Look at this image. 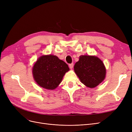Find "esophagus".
Masks as SVG:
<instances>
[{"instance_id":"34e87169","label":"esophagus","mask_w":132,"mask_h":132,"mask_svg":"<svg viewBox=\"0 0 132 132\" xmlns=\"http://www.w3.org/2000/svg\"><path fill=\"white\" fill-rule=\"evenodd\" d=\"M69 67H70L71 69H72L73 67V64H70L69 65Z\"/></svg>"}]
</instances>
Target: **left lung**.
I'll return each instance as SVG.
<instances>
[{
  "label": "left lung",
  "mask_w": 132,
  "mask_h": 132,
  "mask_svg": "<svg viewBox=\"0 0 132 132\" xmlns=\"http://www.w3.org/2000/svg\"><path fill=\"white\" fill-rule=\"evenodd\" d=\"M74 70L83 84L94 88L105 79L106 68L103 61L95 55H81Z\"/></svg>",
  "instance_id": "1"
}]
</instances>
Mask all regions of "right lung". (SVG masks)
<instances>
[{
    "label": "right lung",
    "mask_w": 132,
    "mask_h": 132,
    "mask_svg": "<svg viewBox=\"0 0 132 132\" xmlns=\"http://www.w3.org/2000/svg\"><path fill=\"white\" fill-rule=\"evenodd\" d=\"M70 70L64 61L53 55H42L32 67V75L37 84L43 88L53 90L60 84Z\"/></svg>",
    "instance_id": "obj_1"
}]
</instances>
